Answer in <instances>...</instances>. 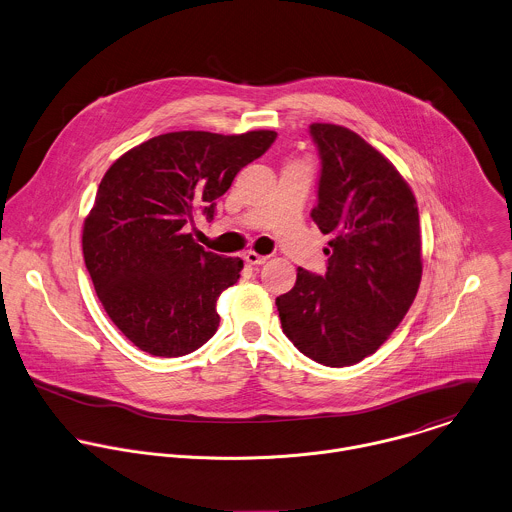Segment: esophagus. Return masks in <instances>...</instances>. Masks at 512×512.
<instances>
[{"label": "esophagus", "mask_w": 512, "mask_h": 512, "mask_svg": "<svg viewBox=\"0 0 512 512\" xmlns=\"http://www.w3.org/2000/svg\"><path fill=\"white\" fill-rule=\"evenodd\" d=\"M245 261H247L249 265H263V263L267 261V257H263V255L255 253V251H247V253H245Z\"/></svg>", "instance_id": "1"}]
</instances>
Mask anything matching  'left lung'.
<instances>
[{"mask_svg":"<svg viewBox=\"0 0 512 512\" xmlns=\"http://www.w3.org/2000/svg\"><path fill=\"white\" fill-rule=\"evenodd\" d=\"M321 175L313 221L329 235L327 273L297 269L277 297L283 333L309 359L347 367L373 355L413 305L421 275L417 199L395 165L355 131L313 123Z\"/></svg>","mask_w":512,"mask_h":512,"instance_id":"left-lung-1","label":"left lung"}]
</instances>
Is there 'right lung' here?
Returning a JSON list of instances; mask_svg holds the SVG:
<instances>
[{
  "label": "right lung",
  "mask_w": 512,
  "mask_h": 512,
  "mask_svg": "<svg viewBox=\"0 0 512 512\" xmlns=\"http://www.w3.org/2000/svg\"><path fill=\"white\" fill-rule=\"evenodd\" d=\"M275 137L263 129L163 133L103 175L83 223V259L105 313L141 351L183 357L215 335L217 299L243 261L205 251L187 227L197 209L213 219L235 175Z\"/></svg>",
  "instance_id": "1"
}]
</instances>
